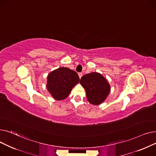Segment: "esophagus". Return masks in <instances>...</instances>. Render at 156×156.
Returning <instances> with one entry per match:
<instances>
[{
    "label": "esophagus",
    "mask_w": 156,
    "mask_h": 156,
    "mask_svg": "<svg viewBox=\"0 0 156 156\" xmlns=\"http://www.w3.org/2000/svg\"><path fill=\"white\" fill-rule=\"evenodd\" d=\"M78 75H79L80 78H81V76H83V73H78Z\"/></svg>",
    "instance_id": "obj_1"
}]
</instances>
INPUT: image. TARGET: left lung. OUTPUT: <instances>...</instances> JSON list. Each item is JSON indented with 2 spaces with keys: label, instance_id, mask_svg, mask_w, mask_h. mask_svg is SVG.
Wrapping results in <instances>:
<instances>
[{
  "label": "left lung",
  "instance_id": "obj_1",
  "mask_svg": "<svg viewBox=\"0 0 156 156\" xmlns=\"http://www.w3.org/2000/svg\"><path fill=\"white\" fill-rule=\"evenodd\" d=\"M80 83L85 89L88 102L99 105L105 101L110 92V86L100 73H90L83 75Z\"/></svg>",
  "mask_w": 156,
  "mask_h": 156
}]
</instances>
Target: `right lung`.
<instances>
[{
    "mask_svg": "<svg viewBox=\"0 0 156 156\" xmlns=\"http://www.w3.org/2000/svg\"><path fill=\"white\" fill-rule=\"evenodd\" d=\"M80 81L77 73L68 68H59L49 73L47 88L55 99H65Z\"/></svg>",
    "mask_w": 156,
    "mask_h": 156,
    "instance_id": "1",
    "label": "right lung"
}]
</instances>
